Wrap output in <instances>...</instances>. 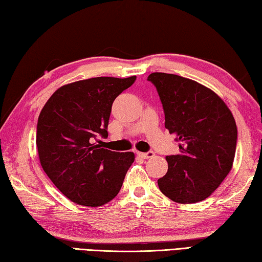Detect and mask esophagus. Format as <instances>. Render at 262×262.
<instances>
[{
	"mask_svg": "<svg viewBox=\"0 0 262 262\" xmlns=\"http://www.w3.org/2000/svg\"><path fill=\"white\" fill-rule=\"evenodd\" d=\"M138 155H139L140 157H142V159H151V157L155 155V152L154 151H147V152L138 151Z\"/></svg>",
	"mask_w": 262,
	"mask_h": 262,
	"instance_id": "esophagus-1",
	"label": "esophagus"
}]
</instances>
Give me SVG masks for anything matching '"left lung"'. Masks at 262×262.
I'll list each match as a JSON object with an SVG mask.
<instances>
[{
	"instance_id": "left-lung-1",
	"label": "left lung",
	"mask_w": 262,
	"mask_h": 262,
	"mask_svg": "<svg viewBox=\"0 0 262 262\" xmlns=\"http://www.w3.org/2000/svg\"><path fill=\"white\" fill-rule=\"evenodd\" d=\"M165 127L179 142L178 155L166 156L160 190L177 203H197L213 192L233 167L237 142L234 116L221 98L196 81L174 74L151 73Z\"/></svg>"
}]
</instances>
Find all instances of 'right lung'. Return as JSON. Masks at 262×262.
<instances>
[{"label":"right lung","mask_w":262,"mask_h":262,"mask_svg":"<svg viewBox=\"0 0 262 262\" xmlns=\"http://www.w3.org/2000/svg\"><path fill=\"white\" fill-rule=\"evenodd\" d=\"M136 78L101 76L70 83L59 88L39 113V162L53 185L74 203L101 206L121 189L135 154L103 149L97 138L108 137L113 102Z\"/></svg>","instance_id":"1"}]
</instances>
